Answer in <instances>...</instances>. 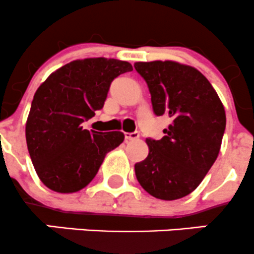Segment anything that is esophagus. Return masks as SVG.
<instances>
[{"mask_svg": "<svg viewBox=\"0 0 254 254\" xmlns=\"http://www.w3.org/2000/svg\"><path fill=\"white\" fill-rule=\"evenodd\" d=\"M138 137H140V134H138L137 131H134V132H125V140H127V141L137 140Z\"/></svg>", "mask_w": 254, "mask_h": 254, "instance_id": "esophagus-1", "label": "esophagus"}]
</instances>
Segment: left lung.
I'll return each mask as SVG.
<instances>
[{
    "mask_svg": "<svg viewBox=\"0 0 254 254\" xmlns=\"http://www.w3.org/2000/svg\"><path fill=\"white\" fill-rule=\"evenodd\" d=\"M134 66L147 84L154 114L173 119L161 140H146L148 156L135 164L136 178L156 198H183L196 190L217 159L225 109L193 66L173 61L136 62Z\"/></svg>",
    "mask_w": 254,
    "mask_h": 254,
    "instance_id": "1",
    "label": "left lung"
}]
</instances>
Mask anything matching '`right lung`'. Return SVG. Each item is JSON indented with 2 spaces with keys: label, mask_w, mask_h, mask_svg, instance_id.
<instances>
[{
  "label": "right lung",
  "mask_w": 254,
  "mask_h": 254,
  "mask_svg": "<svg viewBox=\"0 0 254 254\" xmlns=\"http://www.w3.org/2000/svg\"><path fill=\"white\" fill-rule=\"evenodd\" d=\"M132 65L114 58H85L57 69L34 95L25 125L31 162L45 186L73 193L89 185L106 154L124 141L120 131L82 129L105 105L111 82Z\"/></svg>",
  "instance_id": "add662e5"
}]
</instances>
